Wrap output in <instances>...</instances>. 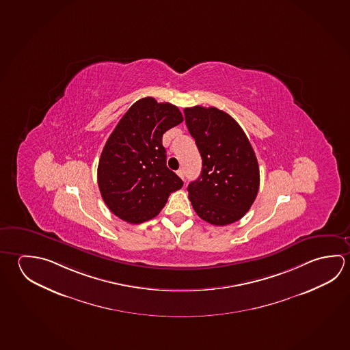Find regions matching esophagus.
Here are the masks:
<instances>
[{
  "label": "esophagus",
  "instance_id": "34e87169",
  "mask_svg": "<svg viewBox=\"0 0 350 350\" xmlns=\"http://www.w3.org/2000/svg\"><path fill=\"white\" fill-rule=\"evenodd\" d=\"M177 174L179 176V177L182 178V179H184V177H185V173H184V170H178Z\"/></svg>",
  "mask_w": 350,
  "mask_h": 350
}]
</instances>
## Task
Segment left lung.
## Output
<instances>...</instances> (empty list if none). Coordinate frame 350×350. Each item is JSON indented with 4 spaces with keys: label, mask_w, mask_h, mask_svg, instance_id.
<instances>
[{
    "label": "left lung",
    "mask_w": 350,
    "mask_h": 350,
    "mask_svg": "<svg viewBox=\"0 0 350 350\" xmlns=\"http://www.w3.org/2000/svg\"><path fill=\"white\" fill-rule=\"evenodd\" d=\"M185 124L202 159V173L188 185L198 216L211 225L239 221L259 189V166L239 123L215 107L184 109Z\"/></svg>",
    "instance_id": "1"
}]
</instances>
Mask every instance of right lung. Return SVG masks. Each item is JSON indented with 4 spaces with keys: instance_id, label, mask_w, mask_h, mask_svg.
I'll return each mask as SVG.
<instances>
[{
    "instance_id": "add662e5",
    "label": "right lung",
    "mask_w": 350,
    "mask_h": 350,
    "mask_svg": "<svg viewBox=\"0 0 350 350\" xmlns=\"http://www.w3.org/2000/svg\"><path fill=\"white\" fill-rule=\"evenodd\" d=\"M183 122L176 105L139 99L105 142L98 163L99 191L111 213L129 224L157 216L168 196L183 187L166 165L162 136Z\"/></svg>"
}]
</instances>
